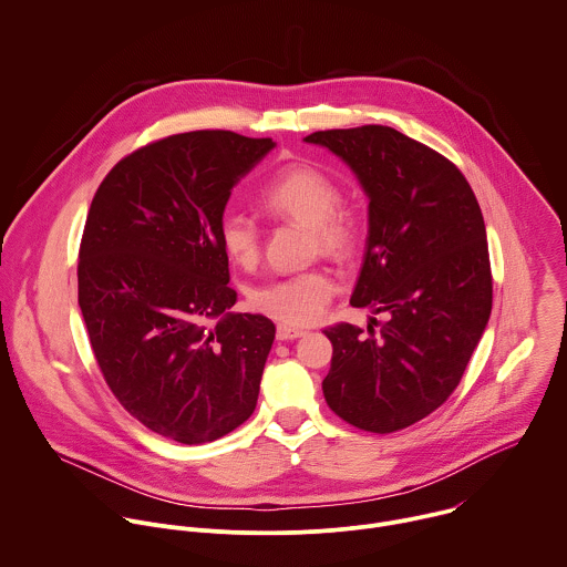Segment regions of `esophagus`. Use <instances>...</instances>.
Here are the masks:
<instances>
[{"mask_svg":"<svg viewBox=\"0 0 567 567\" xmlns=\"http://www.w3.org/2000/svg\"><path fill=\"white\" fill-rule=\"evenodd\" d=\"M303 334H306L303 328H295V326H286V323H279V326H277V339H279V341L299 339V337H303Z\"/></svg>","mask_w":567,"mask_h":567,"instance_id":"1","label":"esophagus"}]
</instances>
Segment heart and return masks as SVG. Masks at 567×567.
I'll return each mask as SVG.
<instances>
[{"label":"heart","mask_w":567,"mask_h":567,"mask_svg":"<svg viewBox=\"0 0 567 567\" xmlns=\"http://www.w3.org/2000/svg\"><path fill=\"white\" fill-rule=\"evenodd\" d=\"M341 199V186L326 171L306 162L279 168L259 193V204L268 215L308 226L312 248L334 259L350 257L359 241L357 217ZM217 239L233 264L244 268L257 264L261 235L255 219L246 213H224ZM334 292V275L328 268H310L257 286L250 292V303L255 310L279 321L308 326L323 317Z\"/></svg>","instance_id":"b5f03b06"}]
</instances>
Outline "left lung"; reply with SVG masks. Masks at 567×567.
I'll list each match as a JSON object with an SVG mask.
<instances>
[{"mask_svg":"<svg viewBox=\"0 0 567 567\" xmlns=\"http://www.w3.org/2000/svg\"><path fill=\"white\" fill-rule=\"evenodd\" d=\"M341 157L368 204V241L350 306L385 312L361 330H323L332 363L330 410L377 434L434 412L458 385L492 310L485 224L463 173L390 126L306 137Z\"/></svg>","mask_w":567,"mask_h":567,"instance_id":"left-lung-1","label":"left lung"}]
</instances>
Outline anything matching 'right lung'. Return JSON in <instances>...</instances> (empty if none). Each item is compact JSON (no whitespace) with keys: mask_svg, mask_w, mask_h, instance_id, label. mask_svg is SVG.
<instances>
[{"mask_svg":"<svg viewBox=\"0 0 567 567\" xmlns=\"http://www.w3.org/2000/svg\"><path fill=\"white\" fill-rule=\"evenodd\" d=\"M272 148L230 131L157 140L113 166L86 217L78 284L97 365L137 421L186 445L233 432L257 405L275 323L228 312L237 292L217 226Z\"/></svg>","mask_w":567,"mask_h":567,"instance_id":"1","label":"right lung"}]
</instances>
